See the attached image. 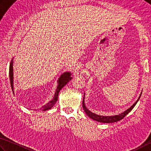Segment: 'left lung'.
I'll use <instances>...</instances> for the list:
<instances>
[{
	"mask_svg": "<svg viewBox=\"0 0 151 151\" xmlns=\"http://www.w3.org/2000/svg\"><path fill=\"white\" fill-rule=\"evenodd\" d=\"M141 96V93L139 97L138 98V99L137 100V101L134 103V104L132 105L131 107H129L128 109H127L125 111L123 112L121 114L118 115H114V116H101V115H98L95 114V113L91 112L90 111H89V109H87V107H86L85 105V102H84V97L83 99V108L85 112L86 113V114L88 115V116H89V117L92 119H93L96 121H98V122H101V123H115L117 122V121H120L121 119L125 117V116L128 114V113L131 111L133 109L134 107L135 106L137 103L138 102L139 99H140V97Z\"/></svg>",
	"mask_w": 151,
	"mask_h": 151,
	"instance_id": "8db88e82",
	"label": "left lung"
}]
</instances>
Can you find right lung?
Returning a JSON list of instances; mask_svg holds the SVG:
<instances>
[{
	"label": "right lung",
	"instance_id": "obj_1",
	"mask_svg": "<svg viewBox=\"0 0 151 151\" xmlns=\"http://www.w3.org/2000/svg\"><path fill=\"white\" fill-rule=\"evenodd\" d=\"M13 59H12L11 62L10 63V66H9V77H10V85H11V88L12 90L14 93V88H13V62H12ZM71 80V73L68 72V71H66V72H64L62 73V75H61V76L59 78V80L58 81V86L57 87L56 90L55 91V94L54 96L53 97V99L50 101V102L47 103L46 105H44L43 107L41 108L42 110L43 111H46L50 109L51 108L54 106V104L56 103L57 100H58V94H59V92L61 90V89L63 88V86H65V84H67L69 81Z\"/></svg>",
	"mask_w": 151,
	"mask_h": 151
}]
</instances>
